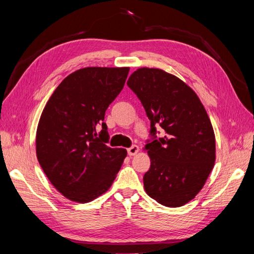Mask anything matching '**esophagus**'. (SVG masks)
Listing matches in <instances>:
<instances>
[{
  "label": "esophagus",
  "instance_id": "esophagus-1",
  "mask_svg": "<svg viewBox=\"0 0 254 254\" xmlns=\"http://www.w3.org/2000/svg\"><path fill=\"white\" fill-rule=\"evenodd\" d=\"M138 146L137 145H133V146H131L130 148H127V154L130 155V156H134V155H136L137 153H138Z\"/></svg>",
  "mask_w": 254,
  "mask_h": 254
}]
</instances>
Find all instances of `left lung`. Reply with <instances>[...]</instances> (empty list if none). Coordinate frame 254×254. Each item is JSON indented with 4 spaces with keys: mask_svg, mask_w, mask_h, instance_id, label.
<instances>
[{
    "mask_svg": "<svg viewBox=\"0 0 254 254\" xmlns=\"http://www.w3.org/2000/svg\"><path fill=\"white\" fill-rule=\"evenodd\" d=\"M127 84L150 120L145 191L164 206H182L201 191L216 158L207 112L190 86L160 68H137ZM157 124L164 130L163 138L155 136Z\"/></svg>",
    "mask_w": 254,
    "mask_h": 254,
    "instance_id": "8db88e82",
    "label": "left lung"
}]
</instances>
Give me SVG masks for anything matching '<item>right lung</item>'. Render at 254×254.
<instances>
[{"instance_id": "obj_1", "label": "right lung", "mask_w": 254, "mask_h": 254, "mask_svg": "<svg viewBox=\"0 0 254 254\" xmlns=\"http://www.w3.org/2000/svg\"><path fill=\"white\" fill-rule=\"evenodd\" d=\"M128 71L77 69L62 80L41 113L36 134L38 161L52 186L73 202L88 203L107 192L127 157V149L106 145L109 134L104 120Z\"/></svg>"}]
</instances>
